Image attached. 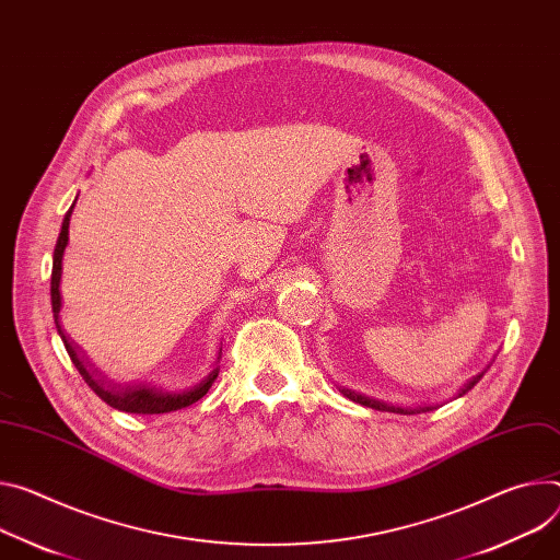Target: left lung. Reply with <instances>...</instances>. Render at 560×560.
I'll return each instance as SVG.
<instances>
[{
	"label": "left lung",
	"mask_w": 560,
	"mask_h": 560,
	"mask_svg": "<svg viewBox=\"0 0 560 560\" xmlns=\"http://www.w3.org/2000/svg\"><path fill=\"white\" fill-rule=\"evenodd\" d=\"M487 371H482L480 375H476V377H471L463 388H460V393H457V397H463L465 393H469L480 380H482V375H485ZM341 393L348 397V399H352V401H360V404H364V406H371V409H375V411H388V413H401V416H416V413H429V411H433L435 406L433 404H422V406H411V409H401V406H390V404H384V401H377V399H369V397H364V395H360V393H354V390H348V388H341Z\"/></svg>",
	"instance_id": "1"
}]
</instances>
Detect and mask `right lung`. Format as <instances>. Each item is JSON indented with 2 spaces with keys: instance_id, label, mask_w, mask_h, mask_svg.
Listing matches in <instances>:
<instances>
[{
  "instance_id": "obj_1",
  "label": "right lung",
  "mask_w": 560,
  "mask_h": 560,
  "mask_svg": "<svg viewBox=\"0 0 560 560\" xmlns=\"http://www.w3.org/2000/svg\"><path fill=\"white\" fill-rule=\"evenodd\" d=\"M73 210V206H71ZM71 210L67 212L65 221H62V230L54 249V272H50V303H54V315H56V326L58 332L67 346V352L71 362L75 364V369L80 371L82 380L89 384V388L107 401L112 409L125 411V413H140V416H156V413H170V411H178L185 409V406L198 401L202 395L210 390V386L214 384V380L219 377V369L210 373L208 380H202L198 386L183 390V393H167V390H159L154 386L147 384H131V386H120V384H112L107 382L97 371L91 369L89 362H84L82 354L75 350V346L67 339V335L62 332L60 324H58V313H60V272H62V254L69 241V221H71Z\"/></svg>"
}]
</instances>
